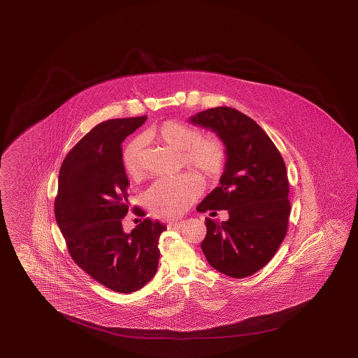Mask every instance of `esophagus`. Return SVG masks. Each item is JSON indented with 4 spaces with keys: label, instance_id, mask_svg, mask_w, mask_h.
Wrapping results in <instances>:
<instances>
[{
    "label": "esophagus",
    "instance_id": "34e87169",
    "mask_svg": "<svg viewBox=\"0 0 358 358\" xmlns=\"http://www.w3.org/2000/svg\"><path fill=\"white\" fill-rule=\"evenodd\" d=\"M185 225V221L184 220H176L170 221L169 222V229H180Z\"/></svg>",
    "mask_w": 358,
    "mask_h": 358
}]
</instances>
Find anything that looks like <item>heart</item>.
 I'll use <instances>...</instances> for the list:
<instances>
[{"instance_id": "b5f03b06", "label": "heart", "mask_w": 358, "mask_h": 358, "mask_svg": "<svg viewBox=\"0 0 358 358\" xmlns=\"http://www.w3.org/2000/svg\"><path fill=\"white\" fill-rule=\"evenodd\" d=\"M201 130L187 122L168 120L145 133V139L165 145L182 153V165L193 169L205 179L215 180L224 171L228 151L224 141L217 136L201 137ZM122 165L127 176L133 180L143 176L142 145L131 141L127 145ZM202 192V182L196 174H184L171 180H159L145 192L147 207L162 217L182 215Z\"/></svg>"}]
</instances>
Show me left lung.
Returning a JSON list of instances; mask_svg holds the SVG:
<instances>
[{
  "mask_svg": "<svg viewBox=\"0 0 358 358\" xmlns=\"http://www.w3.org/2000/svg\"><path fill=\"white\" fill-rule=\"evenodd\" d=\"M189 122L215 131L228 151L220 187L197 210H227L229 219L206 217L201 248L215 270L247 278L274 257L287 236L290 202L285 164L259 124L236 108H208L193 115Z\"/></svg>",
  "mask_w": 358,
  "mask_h": 358,
  "instance_id": "1",
  "label": "left lung"
}]
</instances>
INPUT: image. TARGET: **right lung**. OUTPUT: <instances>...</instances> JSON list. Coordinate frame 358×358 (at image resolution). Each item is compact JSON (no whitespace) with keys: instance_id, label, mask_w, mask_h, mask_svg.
<instances>
[{"instance_id":"add662e5","label":"right lung","mask_w":358,"mask_h":358,"mask_svg":"<svg viewBox=\"0 0 358 358\" xmlns=\"http://www.w3.org/2000/svg\"><path fill=\"white\" fill-rule=\"evenodd\" d=\"M147 116L113 119L87 133L62 162L55 216L78 266L108 289L131 293L152 279L160 259L159 238L166 227L148 217L130 231L129 180L122 143ZM138 215L145 213L137 208Z\"/></svg>"}]
</instances>
